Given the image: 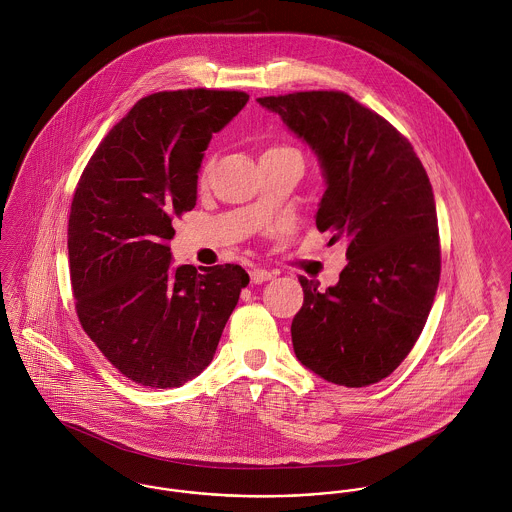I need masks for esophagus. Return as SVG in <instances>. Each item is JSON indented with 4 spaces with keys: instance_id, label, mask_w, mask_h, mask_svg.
Returning <instances> with one entry per match:
<instances>
[{
    "instance_id": "obj_1",
    "label": "esophagus",
    "mask_w": 512,
    "mask_h": 512,
    "mask_svg": "<svg viewBox=\"0 0 512 512\" xmlns=\"http://www.w3.org/2000/svg\"><path fill=\"white\" fill-rule=\"evenodd\" d=\"M249 277H251V283L261 284L271 281V279H273V273L267 271V269H253V271L249 273Z\"/></svg>"
}]
</instances>
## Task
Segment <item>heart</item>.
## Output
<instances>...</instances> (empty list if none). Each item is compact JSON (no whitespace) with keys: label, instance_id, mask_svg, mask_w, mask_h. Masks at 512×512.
Here are the masks:
<instances>
[{"label":"heart","instance_id":"obj_1","mask_svg":"<svg viewBox=\"0 0 512 512\" xmlns=\"http://www.w3.org/2000/svg\"><path fill=\"white\" fill-rule=\"evenodd\" d=\"M281 151H294V149H288V147H273V149H267L263 155H269V153H281ZM206 172H208V167H204V169H202V178L206 176Z\"/></svg>","mask_w":512,"mask_h":512}]
</instances>
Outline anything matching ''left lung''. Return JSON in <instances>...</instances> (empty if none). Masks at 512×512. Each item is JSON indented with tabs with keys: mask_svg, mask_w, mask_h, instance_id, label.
<instances>
[{
	"mask_svg": "<svg viewBox=\"0 0 512 512\" xmlns=\"http://www.w3.org/2000/svg\"><path fill=\"white\" fill-rule=\"evenodd\" d=\"M257 102L318 157L326 192L316 228L345 239L336 286L300 277L292 320L298 361L318 377L367 387L389 377L428 320L440 283V235L430 178L397 129L334 90Z\"/></svg>",
	"mask_w": 512,
	"mask_h": 512,
	"instance_id": "1",
	"label": "left lung"
}]
</instances>
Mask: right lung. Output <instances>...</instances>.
I'll return each mask as SVG.
<instances>
[{"label": "right lung", "instance_id": "1", "mask_svg": "<svg viewBox=\"0 0 512 512\" xmlns=\"http://www.w3.org/2000/svg\"><path fill=\"white\" fill-rule=\"evenodd\" d=\"M235 90H176L139 100L92 155L68 220L76 314L115 369L180 387L212 361L249 275L172 267V222L196 206L212 133L243 110Z\"/></svg>", "mask_w": 512, "mask_h": 512}]
</instances>
